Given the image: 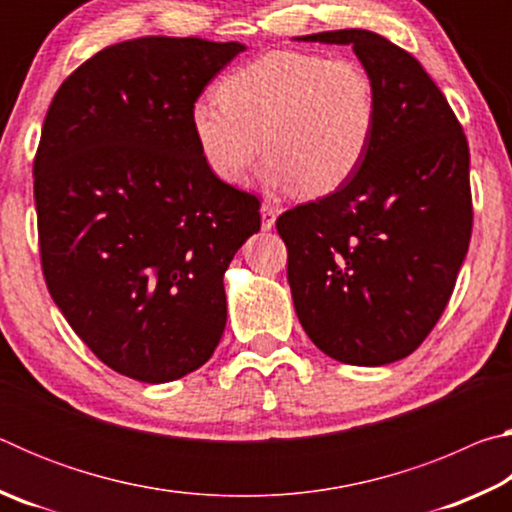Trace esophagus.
<instances>
[{
	"mask_svg": "<svg viewBox=\"0 0 512 512\" xmlns=\"http://www.w3.org/2000/svg\"><path fill=\"white\" fill-rule=\"evenodd\" d=\"M259 212H262V230H271L275 225V216H277L275 207L271 203H264L262 210H259Z\"/></svg>",
	"mask_w": 512,
	"mask_h": 512,
	"instance_id": "34e87169",
	"label": "esophagus"
}]
</instances>
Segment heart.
I'll return each mask as SVG.
<instances>
[{
    "instance_id": "1",
    "label": "heart",
    "mask_w": 512,
    "mask_h": 512,
    "mask_svg": "<svg viewBox=\"0 0 512 512\" xmlns=\"http://www.w3.org/2000/svg\"><path fill=\"white\" fill-rule=\"evenodd\" d=\"M216 99H198L189 124L207 169L232 187L246 183L264 146L273 185L327 196L359 171L375 140V81L352 58L268 51L223 76Z\"/></svg>"
}]
</instances>
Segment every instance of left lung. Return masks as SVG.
Here are the masks:
<instances>
[{
  "label": "left lung",
  "instance_id": "1",
  "mask_svg": "<svg viewBox=\"0 0 512 512\" xmlns=\"http://www.w3.org/2000/svg\"><path fill=\"white\" fill-rule=\"evenodd\" d=\"M307 42L352 45L377 90V131L334 194L275 221L293 305L336 361L384 366L427 339L472 237L470 146L445 94L409 51L363 29Z\"/></svg>",
  "mask_w": 512,
  "mask_h": 512
}]
</instances>
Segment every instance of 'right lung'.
Returning a JSON list of instances; mask_svg holds the SVG:
<instances>
[{
    "label": "right lung",
    "instance_id": "1",
    "mask_svg": "<svg viewBox=\"0 0 512 512\" xmlns=\"http://www.w3.org/2000/svg\"><path fill=\"white\" fill-rule=\"evenodd\" d=\"M244 45L146 36L60 83L33 160L40 264L79 339L119 375L185 377L212 357L223 273L259 198L207 169L189 112Z\"/></svg>",
    "mask_w": 512,
    "mask_h": 512
}]
</instances>
